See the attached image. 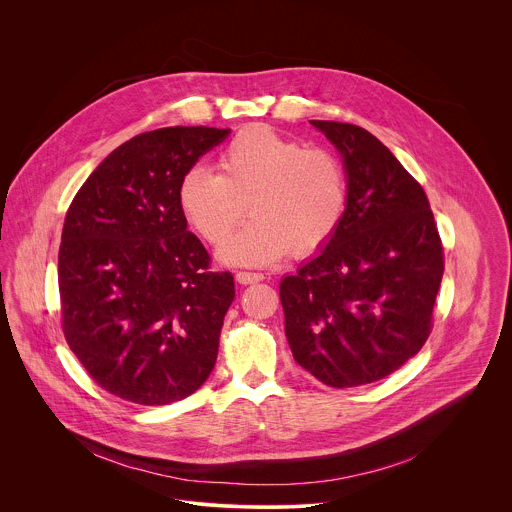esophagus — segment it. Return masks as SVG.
<instances>
[{
	"label": "esophagus",
	"instance_id": "obj_1",
	"mask_svg": "<svg viewBox=\"0 0 512 512\" xmlns=\"http://www.w3.org/2000/svg\"><path fill=\"white\" fill-rule=\"evenodd\" d=\"M262 280H264V274H256V272H238L236 274V282L242 284V286L256 284V282H262Z\"/></svg>",
	"mask_w": 512,
	"mask_h": 512
}]
</instances>
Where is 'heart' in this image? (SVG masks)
I'll use <instances>...</instances> for the list:
<instances>
[{
    "label": "heart",
    "instance_id": "heart-1",
    "mask_svg": "<svg viewBox=\"0 0 512 512\" xmlns=\"http://www.w3.org/2000/svg\"><path fill=\"white\" fill-rule=\"evenodd\" d=\"M220 173L193 165L179 183L181 211L193 228L219 246L246 215L250 220L220 250V260L266 266L325 248L345 219L349 181L341 159L305 147L272 128L238 132L220 151Z\"/></svg>",
    "mask_w": 512,
    "mask_h": 512
}]
</instances>
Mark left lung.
Returning <instances> with one entry per match:
<instances>
[{
	"instance_id": "1",
	"label": "left lung",
	"mask_w": 512,
	"mask_h": 512,
	"mask_svg": "<svg viewBox=\"0 0 512 512\" xmlns=\"http://www.w3.org/2000/svg\"><path fill=\"white\" fill-rule=\"evenodd\" d=\"M343 157L345 219L280 284L293 359L333 388L376 382L426 343L443 246L422 185L359 126L311 120Z\"/></svg>"
}]
</instances>
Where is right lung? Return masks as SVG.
Listing matches in <instances>:
<instances>
[{"label":"right lung","instance_id":"right-lung-1","mask_svg":"<svg viewBox=\"0 0 512 512\" xmlns=\"http://www.w3.org/2000/svg\"><path fill=\"white\" fill-rule=\"evenodd\" d=\"M230 130L173 126L116 147L67 211L59 248L63 331L106 392L144 406L193 394L217 363L230 272L187 230L179 183Z\"/></svg>","mask_w":512,"mask_h":512}]
</instances>
